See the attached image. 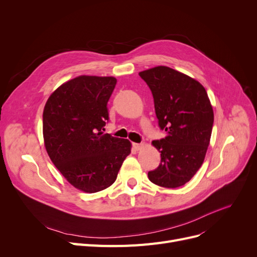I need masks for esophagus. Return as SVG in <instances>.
Listing matches in <instances>:
<instances>
[{
    "label": "esophagus",
    "mask_w": 257,
    "mask_h": 257,
    "mask_svg": "<svg viewBox=\"0 0 257 257\" xmlns=\"http://www.w3.org/2000/svg\"><path fill=\"white\" fill-rule=\"evenodd\" d=\"M132 146H133V148L136 150H138V151H140V150H142L143 148L145 147V144L144 143H141V144H137V143H133L132 144Z\"/></svg>",
    "instance_id": "34e87169"
}]
</instances>
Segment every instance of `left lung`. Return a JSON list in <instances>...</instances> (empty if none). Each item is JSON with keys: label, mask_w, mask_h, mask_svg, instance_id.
<instances>
[{"label": "left lung", "mask_w": 257, "mask_h": 257, "mask_svg": "<svg viewBox=\"0 0 257 257\" xmlns=\"http://www.w3.org/2000/svg\"><path fill=\"white\" fill-rule=\"evenodd\" d=\"M140 76L152 91L158 125L167 132L165 139L152 142L161 160L148 177L163 187L182 186L203 164L209 145L213 110L207 92L197 80L168 66Z\"/></svg>", "instance_id": "1"}]
</instances>
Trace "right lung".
<instances>
[{
	"label": "right lung",
	"mask_w": 257,
	"mask_h": 257,
	"mask_svg": "<svg viewBox=\"0 0 257 257\" xmlns=\"http://www.w3.org/2000/svg\"><path fill=\"white\" fill-rule=\"evenodd\" d=\"M115 84L114 77L79 76L54 91L44 109V141L52 163L85 193L110 186L131 152L128 140L103 133Z\"/></svg>",
	"instance_id": "right-lung-1"
}]
</instances>
